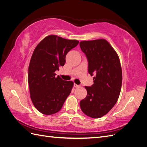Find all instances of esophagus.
I'll use <instances>...</instances> for the list:
<instances>
[{"mask_svg": "<svg viewBox=\"0 0 147 147\" xmlns=\"http://www.w3.org/2000/svg\"><path fill=\"white\" fill-rule=\"evenodd\" d=\"M74 86L75 88H80V85H78V84H77L74 83Z\"/></svg>", "mask_w": 147, "mask_h": 147, "instance_id": "1", "label": "esophagus"}]
</instances>
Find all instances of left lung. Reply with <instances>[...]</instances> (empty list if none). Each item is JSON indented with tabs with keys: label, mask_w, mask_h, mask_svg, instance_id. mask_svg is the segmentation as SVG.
Masks as SVG:
<instances>
[{
	"label": "left lung",
	"mask_w": 147,
	"mask_h": 147,
	"mask_svg": "<svg viewBox=\"0 0 147 147\" xmlns=\"http://www.w3.org/2000/svg\"><path fill=\"white\" fill-rule=\"evenodd\" d=\"M88 62V72L95 75L94 84L84 86L87 96L80 101L82 112L99 118L106 115L117 103L121 91L122 70L119 57L104 39L80 42Z\"/></svg>",
	"instance_id": "1"
}]
</instances>
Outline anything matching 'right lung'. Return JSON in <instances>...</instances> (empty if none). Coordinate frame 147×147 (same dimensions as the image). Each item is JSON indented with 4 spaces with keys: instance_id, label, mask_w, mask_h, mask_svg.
<instances>
[{
    "instance_id": "1",
    "label": "right lung",
    "mask_w": 147,
    "mask_h": 147,
    "mask_svg": "<svg viewBox=\"0 0 147 147\" xmlns=\"http://www.w3.org/2000/svg\"><path fill=\"white\" fill-rule=\"evenodd\" d=\"M79 42L55 35L40 42L33 52L28 69L30 98L36 109L45 115H52L61 109L74 85L57 76L56 70L64 66L65 56Z\"/></svg>"
}]
</instances>
